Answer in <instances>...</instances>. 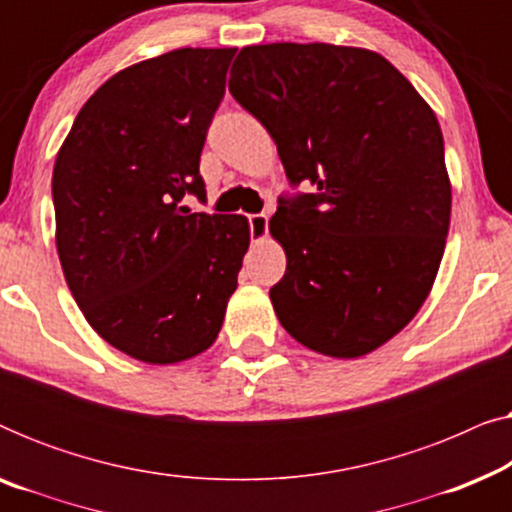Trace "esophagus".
<instances>
[{
	"mask_svg": "<svg viewBox=\"0 0 512 512\" xmlns=\"http://www.w3.org/2000/svg\"><path fill=\"white\" fill-rule=\"evenodd\" d=\"M251 242H263L268 237V214H249Z\"/></svg>",
	"mask_w": 512,
	"mask_h": 512,
	"instance_id": "34e87169",
	"label": "esophagus"
}]
</instances>
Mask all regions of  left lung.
<instances>
[{
	"instance_id": "8db88e82",
	"label": "left lung",
	"mask_w": 512,
	"mask_h": 512,
	"mask_svg": "<svg viewBox=\"0 0 512 512\" xmlns=\"http://www.w3.org/2000/svg\"><path fill=\"white\" fill-rule=\"evenodd\" d=\"M230 95L275 139L291 186L270 233L286 251L270 289L300 345L335 359L373 352L429 296L450 230L452 188L438 118L366 48H242Z\"/></svg>"
}]
</instances>
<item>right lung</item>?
<instances>
[{
  "label": "right lung",
  "instance_id": "add662e5",
  "mask_svg": "<svg viewBox=\"0 0 512 512\" xmlns=\"http://www.w3.org/2000/svg\"><path fill=\"white\" fill-rule=\"evenodd\" d=\"M235 48H179L95 90L53 167L55 244L88 324L123 354L177 363L212 345L249 249V221L205 200L200 153Z\"/></svg>",
  "mask_w": 512,
  "mask_h": 512
}]
</instances>
